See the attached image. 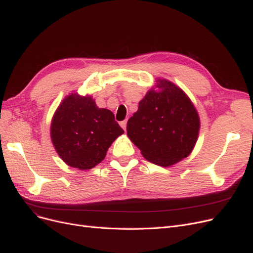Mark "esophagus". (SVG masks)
I'll list each match as a JSON object with an SVG mask.
<instances>
[{
  "mask_svg": "<svg viewBox=\"0 0 253 253\" xmlns=\"http://www.w3.org/2000/svg\"><path fill=\"white\" fill-rule=\"evenodd\" d=\"M120 126L125 129L126 131V120H124V121H121L120 122Z\"/></svg>",
  "mask_w": 253,
  "mask_h": 253,
  "instance_id": "obj_1",
  "label": "esophagus"
}]
</instances>
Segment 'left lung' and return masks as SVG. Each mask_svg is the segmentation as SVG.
Masks as SVG:
<instances>
[{
  "label": "left lung",
  "mask_w": 253,
  "mask_h": 253,
  "mask_svg": "<svg viewBox=\"0 0 253 253\" xmlns=\"http://www.w3.org/2000/svg\"><path fill=\"white\" fill-rule=\"evenodd\" d=\"M201 120L193 102L173 82L157 78L128 119L126 133L150 163L171 167L193 151Z\"/></svg>",
  "instance_id": "obj_1"
}]
</instances>
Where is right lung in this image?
Segmentation results:
<instances>
[{
	"instance_id": "1",
	"label": "right lung",
	"mask_w": 253,
	"mask_h": 253,
	"mask_svg": "<svg viewBox=\"0 0 253 253\" xmlns=\"http://www.w3.org/2000/svg\"><path fill=\"white\" fill-rule=\"evenodd\" d=\"M124 133L110 110L98 108L93 97L78 93L63 99L50 125L51 142L60 158L83 171L100 164Z\"/></svg>"
}]
</instances>
